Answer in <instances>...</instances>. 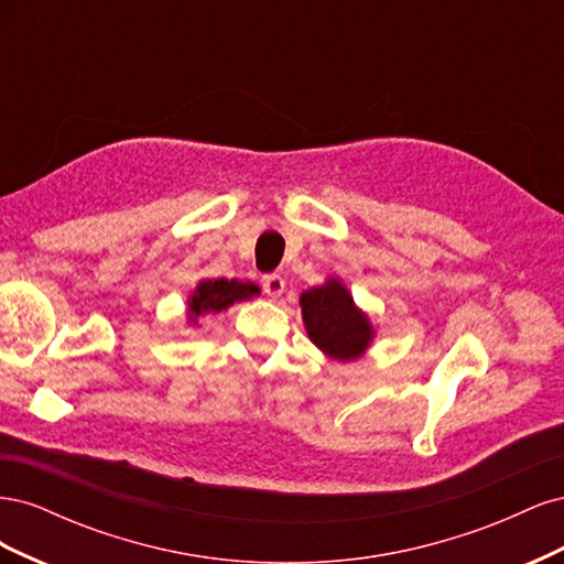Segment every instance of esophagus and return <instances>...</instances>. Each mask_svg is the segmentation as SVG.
Returning a JSON list of instances; mask_svg holds the SVG:
<instances>
[{
  "label": "esophagus",
  "mask_w": 564,
  "mask_h": 564,
  "mask_svg": "<svg viewBox=\"0 0 564 564\" xmlns=\"http://www.w3.org/2000/svg\"><path fill=\"white\" fill-rule=\"evenodd\" d=\"M261 284H263L265 296H270V299H278L284 292V280L280 275H275V272H270V275H263Z\"/></svg>",
  "instance_id": "1"
}]
</instances>
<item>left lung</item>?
Returning a JSON list of instances; mask_svg holds the SVG:
<instances>
[{"label":"left lung","instance_id":"left-lung-1","mask_svg":"<svg viewBox=\"0 0 564 564\" xmlns=\"http://www.w3.org/2000/svg\"><path fill=\"white\" fill-rule=\"evenodd\" d=\"M301 311L313 344L334 360H355L369 346V322L355 311L352 299L340 282L329 280L303 292Z\"/></svg>","mask_w":564,"mask_h":564}]
</instances>
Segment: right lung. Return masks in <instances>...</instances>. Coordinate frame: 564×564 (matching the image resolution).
Returning a JSON list of instances; mask_svg holds the SVG:
<instances>
[{
    "label": "right lung",
    "instance_id": "obj_1",
    "mask_svg": "<svg viewBox=\"0 0 564 564\" xmlns=\"http://www.w3.org/2000/svg\"><path fill=\"white\" fill-rule=\"evenodd\" d=\"M253 294H259V286L249 282L207 280V282H199L195 294L191 296V301H187V308H191V315L218 313L228 308V305H232L235 301L251 299Z\"/></svg>",
    "mask_w": 564,
    "mask_h": 564
}]
</instances>
